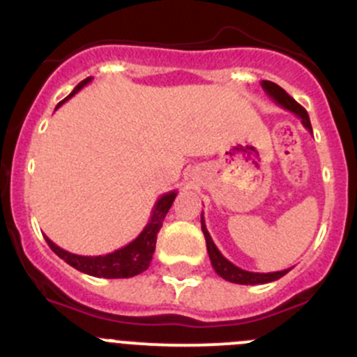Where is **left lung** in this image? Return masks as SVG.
I'll return each instance as SVG.
<instances>
[{
	"instance_id": "obj_1",
	"label": "left lung",
	"mask_w": 357,
	"mask_h": 357,
	"mask_svg": "<svg viewBox=\"0 0 357 357\" xmlns=\"http://www.w3.org/2000/svg\"><path fill=\"white\" fill-rule=\"evenodd\" d=\"M263 91L268 94V98H272V101L275 105H279L281 108L288 109L291 112L293 115L298 116L302 120L303 127H305L309 132H312V126H310V119H309V113L305 112V108L298 105L295 99L291 98L289 94H286L284 89L278 85L274 82H268V79H263L261 82ZM200 223H202V231H204V237H206V245H207V252H209V258H211V265H213L214 272H216L220 278H223L225 281L228 282H235V284H265V282H272V281H278L281 279L282 275L288 274L291 268H286V271H279V272H268V274H259V272H249L241 268V266L234 265L231 261H228L223 255H221L220 249L216 248V244L213 242L211 238L209 231L206 228V221H204V213L200 214Z\"/></svg>"
}]
</instances>
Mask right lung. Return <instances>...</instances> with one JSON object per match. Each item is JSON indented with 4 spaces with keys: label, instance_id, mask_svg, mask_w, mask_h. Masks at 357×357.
Masks as SVG:
<instances>
[{
    "label": "right lung",
    "instance_id": "1",
    "mask_svg": "<svg viewBox=\"0 0 357 357\" xmlns=\"http://www.w3.org/2000/svg\"><path fill=\"white\" fill-rule=\"evenodd\" d=\"M92 82V76L85 78L83 82H79L78 85L73 89L71 94L61 101L57 105L62 106L68 99H71L76 92H79L85 85ZM55 108V109H57ZM178 192L172 190V192L164 193L160 195V199L155 202L153 209H151L150 220H148L146 227L143 228L139 235L134 238L132 242H129L123 248L116 249V251L108 252V255H99V256H82L75 255V252H69L66 249L59 248L57 244L50 241V238L45 235V241L50 245L52 251L59 256V258L64 259L68 265H71L76 271L83 272V274L94 275V278H105V279H127L134 278V275L141 274L150 266L151 258H153L155 252V244H157V234L160 231L162 223L165 220V214L171 209L172 202H174Z\"/></svg>",
    "mask_w": 357,
    "mask_h": 357
}]
</instances>
